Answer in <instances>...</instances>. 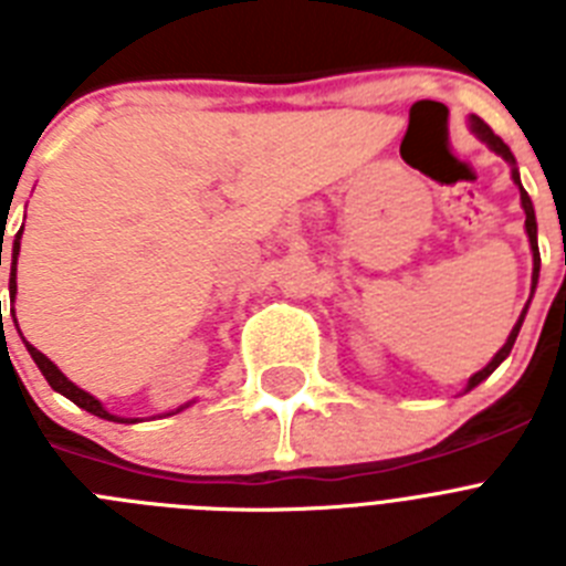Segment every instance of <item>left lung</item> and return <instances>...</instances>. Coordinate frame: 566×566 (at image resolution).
Masks as SVG:
<instances>
[{"label": "left lung", "mask_w": 566, "mask_h": 566, "mask_svg": "<svg viewBox=\"0 0 566 566\" xmlns=\"http://www.w3.org/2000/svg\"><path fill=\"white\" fill-rule=\"evenodd\" d=\"M470 129H473V133H476V138H479V142H484V144H488V147L493 149V153H496V155H502L504 161H507L510 167H513V181H516L518 192H522V207H524V214H527V221H524V229H527L530 249H533V292H536V283H538V269H542V258H538V238H536V234H538V227H536V212H533V201H530V195L524 192V187H522V178H518L516 158H513V153H510V147H507V144H504L502 138H499V135L493 133V129H490L488 124L482 122V118H479V115H470ZM527 306H530V300H527ZM527 306H524L522 317H518V323H516V326H513V332H510L507 343H504L502 348H499V352H496V357L490 359V363L484 365L482 371H476V374H473V377L468 379V388H464V391H470V388H476V385L482 382V379H488L490 374L496 371L499 365H502L504 359L510 357V352H513V343H516V337H518V328H522V323H524V314H527Z\"/></svg>", "instance_id": "left-lung-1"}]
</instances>
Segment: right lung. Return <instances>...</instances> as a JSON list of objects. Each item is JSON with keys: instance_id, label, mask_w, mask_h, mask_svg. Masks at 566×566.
Returning a JSON list of instances; mask_svg holds the SVG:
<instances>
[{"instance_id": "1", "label": "right lung", "mask_w": 566, "mask_h": 566, "mask_svg": "<svg viewBox=\"0 0 566 566\" xmlns=\"http://www.w3.org/2000/svg\"><path fill=\"white\" fill-rule=\"evenodd\" d=\"M19 240H22V229H19L17 240H13V260H10V303H13V297H17V258H19ZM0 266H2V263H0ZM0 306H2V303H0ZM10 314H13V308H10ZM13 319H17V317H13ZM17 328H19V323H17ZM22 339H24V337H22ZM24 348H28V352H30V357H33V363L39 365V371L44 374V379H48V382H50V388H53V391L62 394V397H67L70 402H76L78 408H84V411H90V413H93V417L107 419V422H138V419H124V417H115V413H109L107 408H104V405L98 402L96 397H90V394L82 391L78 385L70 382V379L64 377L62 371H59L56 363H50V359L44 357V354L39 352V348H33V345H30L28 339H24ZM184 408H187V405H181L178 411H184ZM178 411H175V413H178Z\"/></svg>"}]
</instances>
